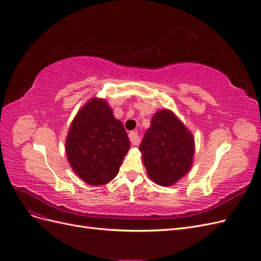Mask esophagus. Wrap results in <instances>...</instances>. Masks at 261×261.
I'll return each instance as SVG.
<instances>
[{
    "mask_svg": "<svg viewBox=\"0 0 261 261\" xmlns=\"http://www.w3.org/2000/svg\"><path fill=\"white\" fill-rule=\"evenodd\" d=\"M128 137H129V140H130L132 145L137 146L139 144V137H138V133L137 132H134V130L130 132L128 134Z\"/></svg>",
    "mask_w": 261,
    "mask_h": 261,
    "instance_id": "1",
    "label": "esophagus"
}]
</instances>
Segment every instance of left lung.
I'll use <instances>...</instances> for the list:
<instances>
[{"label": "left lung", "mask_w": 261, "mask_h": 261, "mask_svg": "<svg viewBox=\"0 0 261 261\" xmlns=\"http://www.w3.org/2000/svg\"><path fill=\"white\" fill-rule=\"evenodd\" d=\"M147 173L155 184L174 185L192 168L194 137L169 110L158 111L139 146Z\"/></svg>", "instance_id": "1"}]
</instances>
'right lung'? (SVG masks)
<instances>
[{
	"label": "right lung",
	"instance_id": "add662e5",
	"mask_svg": "<svg viewBox=\"0 0 261 261\" xmlns=\"http://www.w3.org/2000/svg\"><path fill=\"white\" fill-rule=\"evenodd\" d=\"M130 147L121 121L103 99L92 98L78 111L66 138V155L76 174L89 185L112 180Z\"/></svg>",
	"mask_w": 261,
	"mask_h": 261
}]
</instances>
